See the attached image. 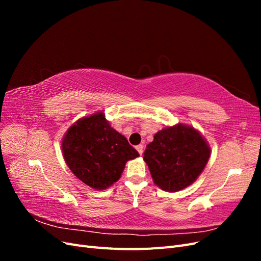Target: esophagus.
Listing matches in <instances>:
<instances>
[{
  "instance_id": "34e87169",
  "label": "esophagus",
  "mask_w": 261,
  "mask_h": 261,
  "mask_svg": "<svg viewBox=\"0 0 261 261\" xmlns=\"http://www.w3.org/2000/svg\"><path fill=\"white\" fill-rule=\"evenodd\" d=\"M136 150L139 152V154H143V152H144V146L143 145L136 146Z\"/></svg>"
}]
</instances>
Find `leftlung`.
<instances>
[{
    "instance_id": "8db88e82",
    "label": "left lung",
    "mask_w": 261,
    "mask_h": 261,
    "mask_svg": "<svg viewBox=\"0 0 261 261\" xmlns=\"http://www.w3.org/2000/svg\"><path fill=\"white\" fill-rule=\"evenodd\" d=\"M209 156L210 147L200 133L183 124L158 132L144 152L154 184L167 192H178L193 184Z\"/></svg>"
}]
</instances>
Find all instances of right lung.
Wrapping results in <instances>:
<instances>
[{
	"mask_svg": "<svg viewBox=\"0 0 261 261\" xmlns=\"http://www.w3.org/2000/svg\"><path fill=\"white\" fill-rule=\"evenodd\" d=\"M68 168L83 183L98 191L121 177L125 164L139 155L127 139L98 112L70 126L62 141Z\"/></svg>",
	"mask_w": 261,
	"mask_h": 261,
	"instance_id": "add662e5",
	"label": "right lung"
}]
</instances>
